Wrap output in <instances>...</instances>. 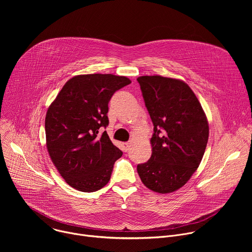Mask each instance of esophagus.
Instances as JSON below:
<instances>
[{
	"mask_svg": "<svg viewBox=\"0 0 252 252\" xmlns=\"http://www.w3.org/2000/svg\"><path fill=\"white\" fill-rule=\"evenodd\" d=\"M130 145H131V142H130V141L124 142V149H125V152H127V151L130 149Z\"/></svg>",
	"mask_w": 252,
	"mask_h": 252,
	"instance_id": "1",
	"label": "esophagus"
}]
</instances>
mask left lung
<instances>
[{
  "mask_svg": "<svg viewBox=\"0 0 252 252\" xmlns=\"http://www.w3.org/2000/svg\"><path fill=\"white\" fill-rule=\"evenodd\" d=\"M154 124L152 157L137 164L142 184L158 193L183 188L199 166L208 140V122L196 95L181 80L137 78Z\"/></svg>",
  "mask_w": 252,
  "mask_h": 252,
  "instance_id": "8db88e82",
  "label": "left lung"
}]
</instances>
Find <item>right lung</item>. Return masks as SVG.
Segmentation results:
<instances>
[{
    "instance_id": "add662e5",
    "label": "right lung",
    "mask_w": 252,
    "mask_h": 252,
    "mask_svg": "<svg viewBox=\"0 0 252 252\" xmlns=\"http://www.w3.org/2000/svg\"><path fill=\"white\" fill-rule=\"evenodd\" d=\"M131 82L112 74L80 75L68 80L49 106L45 129L50 158L65 183L93 192L110 182L123 152L101 126L109 125L113 94Z\"/></svg>"
}]
</instances>
